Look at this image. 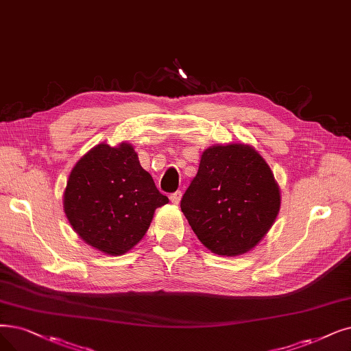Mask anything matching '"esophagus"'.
<instances>
[{"label": "esophagus", "instance_id": "obj_1", "mask_svg": "<svg viewBox=\"0 0 351 351\" xmlns=\"http://www.w3.org/2000/svg\"><path fill=\"white\" fill-rule=\"evenodd\" d=\"M181 195H183V194H181V191H176V193H173V194L170 195V200H171V203H173V204H178V203L181 202Z\"/></svg>", "mask_w": 351, "mask_h": 351}]
</instances>
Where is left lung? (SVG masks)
Here are the masks:
<instances>
[{
	"label": "left lung",
	"instance_id": "1",
	"mask_svg": "<svg viewBox=\"0 0 351 351\" xmlns=\"http://www.w3.org/2000/svg\"><path fill=\"white\" fill-rule=\"evenodd\" d=\"M199 241L213 254L236 256L254 249L281 207V191L269 165L246 144L213 145L181 199Z\"/></svg>",
	"mask_w": 351,
	"mask_h": 351
}]
</instances>
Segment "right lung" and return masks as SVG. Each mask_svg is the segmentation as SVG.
Instances as JSON below:
<instances>
[{"label":"right lung","instance_id":"1","mask_svg":"<svg viewBox=\"0 0 351 351\" xmlns=\"http://www.w3.org/2000/svg\"><path fill=\"white\" fill-rule=\"evenodd\" d=\"M168 203L128 143L99 144L70 171L63 208L80 239L110 256L127 254Z\"/></svg>","mask_w":351,"mask_h":351}]
</instances>
